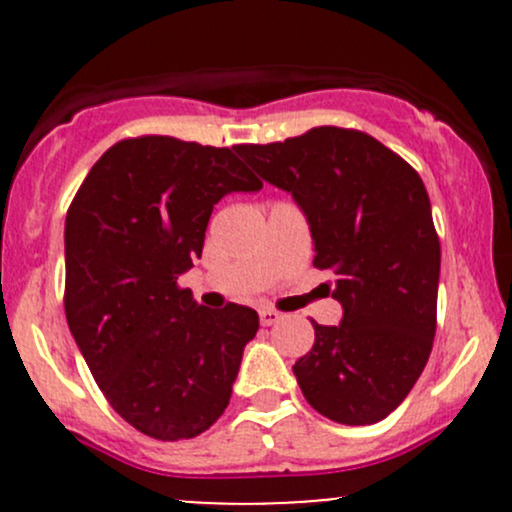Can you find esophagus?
Listing matches in <instances>:
<instances>
[{"mask_svg":"<svg viewBox=\"0 0 512 512\" xmlns=\"http://www.w3.org/2000/svg\"><path fill=\"white\" fill-rule=\"evenodd\" d=\"M281 320V313H276V310H272V308H262L260 310V322L264 327H269V325H276V322Z\"/></svg>","mask_w":512,"mask_h":512,"instance_id":"34e87169","label":"esophagus"}]
</instances>
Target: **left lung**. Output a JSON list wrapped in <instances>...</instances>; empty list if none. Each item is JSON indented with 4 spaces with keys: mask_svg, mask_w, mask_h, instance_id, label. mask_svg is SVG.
I'll use <instances>...</instances> for the list:
<instances>
[{
    "mask_svg": "<svg viewBox=\"0 0 512 512\" xmlns=\"http://www.w3.org/2000/svg\"><path fill=\"white\" fill-rule=\"evenodd\" d=\"M262 180L308 219L317 269H330L339 325L315 327L293 373L315 411L368 426L419 380L436 337L440 240L419 173L366 132L313 127L274 144H238Z\"/></svg>",
    "mask_w": 512,
    "mask_h": 512,
    "instance_id": "left-lung-1",
    "label": "left lung"
}]
</instances>
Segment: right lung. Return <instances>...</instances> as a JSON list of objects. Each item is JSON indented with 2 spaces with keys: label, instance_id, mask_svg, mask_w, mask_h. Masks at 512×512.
<instances>
[{
  "label": "right lung",
  "instance_id": "right-lung-1",
  "mask_svg": "<svg viewBox=\"0 0 512 512\" xmlns=\"http://www.w3.org/2000/svg\"><path fill=\"white\" fill-rule=\"evenodd\" d=\"M262 182L233 149L146 134L110 146L64 223V313L91 375L144 436L204 433L231 399L252 308L197 305L178 276L202 255L214 204Z\"/></svg>",
  "mask_w": 512,
  "mask_h": 512
}]
</instances>
